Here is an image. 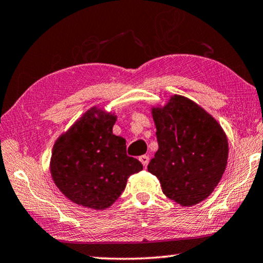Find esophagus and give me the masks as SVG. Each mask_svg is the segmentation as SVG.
Returning <instances> with one entry per match:
<instances>
[{
    "label": "esophagus",
    "mask_w": 263,
    "mask_h": 263,
    "mask_svg": "<svg viewBox=\"0 0 263 263\" xmlns=\"http://www.w3.org/2000/svg\"><path fill=\"white\" fill-rule=\"evenodd\" d=\"M139 160L141 161V164H143L144 167H146L147 164H148V161H149V158L147 156H141L139 158Z\"/></svg>",
    "instance_id": "obj_1"
}]
</instances>
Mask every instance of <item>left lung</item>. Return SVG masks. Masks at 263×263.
<instances>
[{
    "label": "left lung",
    "instance_id": "1",
    "mask_svg": "<svg viewBox=\"0 0 263 263\" xmlns=\"http://www.w3.org/2000/svg\"><path fill=\"white\" fill-rule=\"evenodd\" d=\"M159 148L147 171L162 192L180 206L210 197L221 180L228 159V139L213 116L180 95L151 107Z\"/></svg>",
    "mask_w": 263,
    "mask_h": 263
}]
</instances>
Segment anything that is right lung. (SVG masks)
<instances>
[{
  "instance_id": "right-lung-1",
  "label": "right lung",
  "mask_w": 263,
  "mask_h": 263,
  "mask_svg": "<svg viewBox=\"0 0 263 263\" xmlns=\"http://www.w3.org/2000/svg\"><path fill=\"white\" fill-rule=\"evenodd\" d=\"M115 112L93 106L62 133L53 145L50 174L70 201L103 211L114 205L131 174L143 170L126 154V140L112 132Z\"/></svg>"
}]
</instances>
